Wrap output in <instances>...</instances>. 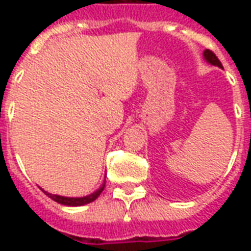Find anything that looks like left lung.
I'll list each match as a JSON object with an SVG mask.
<instances>
[{"label":"left lung","instance_id":"left-lung-1","mask_svg":"<svg viewBox=\"0 0 251 251\" xmlns=\"http://www.w3.org/2000/svg\"><path fill=\"white\" fill-rule=\"evenodd\" d=\"M203 56H204L205 62L210 63V64H212V66H216L219 67V68H223L222 67V63L219 62V59L215 56V53L212 51H210V50H205L204 52H203Z\"/></svg>","mask_w":251,"mask_h":251}]
</instances>
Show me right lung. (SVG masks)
<instances>
[{"label":"right lung","instance_id":"add662e5","mask_svg":"<svg viewBox=\"0 0 251 251\" xmlns=\"http://www.w3.org/2000/svg\"><path fill=\"white\" fill-rule=\"evenodd\" d=\"M104 184H106V180L103 181V184L100 185V188H98L95 192H93L91 195H87V196H83V198H66V196H60V195H52L50 192H46V195H48L52 200H55L57 201L59 204H63V205H70V207H76V205H84V204H88V203H91L94 200L98 198L99 195L102 194V191L104 189Z\"/></svg>","mask_w":251,"mask_h":251}]
</instances>
